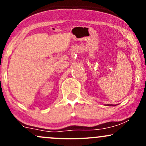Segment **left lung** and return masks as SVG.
I'll return each instance as SVG.
<instances>
[{"label":"left lung","instance_id":"obj_1","mask_svg":"<svg viewBox=\"0 0 146 146\" xmlns=\"http://www.w3.org/2000/svg\"><path fill=\"white\" fill-rule=\"evenodd\" d=\"M108 106H113V105H112V104H110V105H109V104H108Z\"/></svg>","mask_w":146,"mask_h":146}]
</instances>
